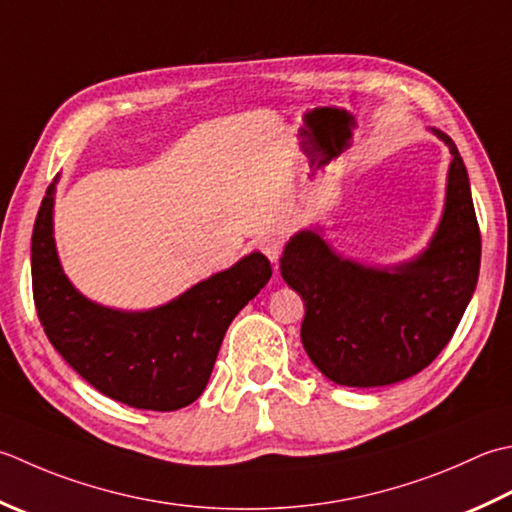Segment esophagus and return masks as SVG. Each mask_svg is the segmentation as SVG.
Listing matches in <instances>:
<instances>
[{
  "mask_svg": "<svg viewBox=\"0 0 512 512\" xmlns=\"http://www.w3.org/2000/svg\"><path fill=\"white\" fill-rule=\"evenodd\" d=\"M259 248H262V253L270 259V262L277 264L279 255H282V239L275 235H266L259 239Z\"/></svg>",
  "mask_w": 512,
  "mask_h": 512,
  "instance_id": "esophagus-1",
  "label": "esophagus"
}]
</instances>
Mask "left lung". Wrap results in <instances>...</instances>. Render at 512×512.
<instances>
[{
    "label": "left lung",
    "mask_w": 512,
    "mask_h": 512,
    "mask_svg": "<svg viewBox=\"0 0 512 512\" xmlns=\"http://www.w3.org/2000/svg\"><path fill=\"white\" fill-rule=\"evenodd\" d=\"M448 146L444 213L428 246L399 264H364L304 228L279 257L284 282L302 295L304 350L330 382L390 386L417 375L450 342L475 293L482 237L462 155Z\"/></svg>",
    "instance_id": "1"
}]
</instances>
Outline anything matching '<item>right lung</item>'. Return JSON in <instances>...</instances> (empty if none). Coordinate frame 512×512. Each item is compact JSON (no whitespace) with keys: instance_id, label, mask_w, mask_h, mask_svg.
I'll use <instances>...</instances> for the list:
<instances>
[{"instance_id":"right-lung-1","label":"right lung","mask_w":512,"mask_h":512,"mask_svg":"<svg viewBox=\"0 0 512 512\" xmlns=\"http://www.w3.org/2000/svg\"><path fill=\"white\" fill-rule=\"evenodd\" d=\"M57 179L33 228L35 308L50 344L99 393L142 410H177L204 393L219 346L273 268L253 250L170 302L148 310L102 306L70 284L53 230Z\"/></svg>"}]
</instances>
